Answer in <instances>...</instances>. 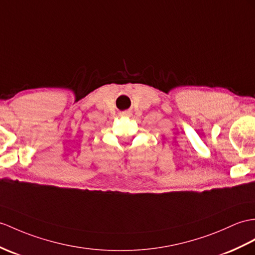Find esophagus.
<instances>
[{"mask_svg": "<svg viewBox=\"0 0 255 255\" xmlns=\"http://www.w3.org/2000/svg\"><path fill=\"white\" fill-rule=\"evenodd\" d=\"M121 116H123V117H128V116H129V113H128V111H126V113H122Z\"/></svg>", "mask_w": 255, "mask_h": 255, "instance_id": "esophagus-1", "label": "esophagus"}]
</instances>
